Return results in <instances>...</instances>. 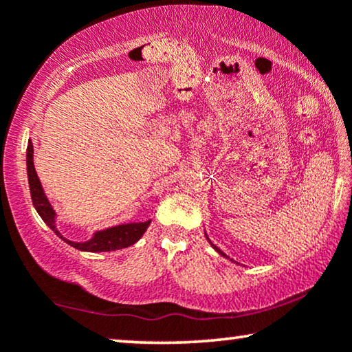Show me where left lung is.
I'll use <instances>...</instances> for the list:
<instances>
[{"mask_svg":"<svg viewBox=\"0 0 352 352\" xmlns=\"http://www.w3.org/2000/svg\"><path fill=\"white\" fill-rule=\"evenodd\" d=\"M214 248H216V247H214ZM216 250H218V248H216ZM218 252H219V253H221V254H223V256H226V254H224V253H223V252H221V250H218Z\"/></svg>","mask_w":352,"mask_h":352,"instance_id":"obj_1","label":"left lung"}]
</instances>
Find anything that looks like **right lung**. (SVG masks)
I'll use <instances>...</instances> for the list:
<instances>
[{"label":"right lung","mask_w":352,"mask_h":352,"mask_svg":"<svg viewBox=\"0 0 352 352\" xmlns=\"http://www.w3.org/2000/svg\"><path fill=\"white\" fill-rule=\"evenodd\" d=\"M27 173H28V186H30V195L32 201L35 205L38 214L41 216V219L50 226V228L54 230V232L59 235V237L72 245L74 248L83 250V252H113V250L126 248L129 245L136 243L139 239L142 237V234L146 232V229L151 224V221H146V223H136V224H123L117 226V228L102 230V232H98L94 235L89 242L85 243H75L70 242L62 237V235L57 232L56 224H54V210L51 208L50 201H47L45 192H43V187L40 184V179H38L35 166H33V146L32 142H28L27 147Z\"/></svg>","instance_id":"add662e5"}]
</instances>
